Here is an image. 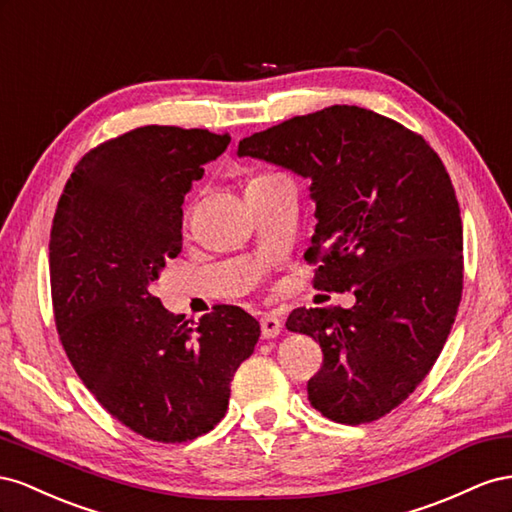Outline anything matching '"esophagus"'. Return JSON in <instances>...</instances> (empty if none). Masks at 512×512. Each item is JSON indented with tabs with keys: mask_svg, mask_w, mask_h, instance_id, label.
Wrapping results in <instances>:
<instances>
[{
	"mask_svg": "<svg viewBox=\"0 0 512 512\" xmlns=\"http://www.w3.org/2000/svg\"><path fill=\"white\" fill-rule=\"evenodd\" d=\"M283 330V321L276 315H264L261 317V334L264 339H276Z\"/></svg>",
	"mask_w": 512,
	"mask_h": 512,
	"instance_id": "esophagus-1",
	"label": "esophagus"
}]
</instances>
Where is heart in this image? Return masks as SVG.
I'll return each mask as SVG.
<instances>
[{"mask_svg": "<svg viewBox=\"0 0 512 512\" xmlns=\"http://www.w3.org/2000/svg\"><path fill=\"white\" fill-rule=\"evenodd\" d=\"M270 178H276V175H257V178H253L248 184H255V182H264V180H270ZM246 184V186H248Z\"/></svg>", "mask_w": 512, "mask_h": 512, "instance_id": "obj_1", "label": "heart"}]
</instances>
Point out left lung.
<instances>
[{
    "instance_id": "obj_1",
    "label": "left lung",
    "mask_w": 512,
    "mask_h": 512,
    "mask_svg": "<svg viewBox=\"0 0 512 512\" xmlns=\"http://www.w3.org/2000/svg\"><path fill=\"white\" fill-rule=\"evenodd\" d=\"M238 156L311 180L313 287L356 296L352 309L287 317L324 352L311 405L341 425L386 416L431 371L461 302L463 227L444 163L410 128L349 105L261 130Z\"/></svg>"
}]
</instances>
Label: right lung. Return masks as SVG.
<instances>
[{
  "label": "right lung",
  "instance_id": "obj_1",
  "mask_svg": "<svg viewBox=\"0 0 512 512\" xmlns=\"http://www.w3.org/2000/svg\"><path fill=\"white\" fill-rule=\"evenodd\" d=\"M231 137L141 126L100 143L70 173L49 242L64 352L96 401L154 442H188L227 412L231 379L259 321L218 304L197 324L169 313L152 283L182 251V203Z\"/></svg>",
  "mask_w": 512,
  "mask_h": 512
}]
</instances>
